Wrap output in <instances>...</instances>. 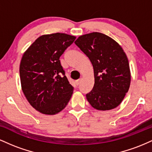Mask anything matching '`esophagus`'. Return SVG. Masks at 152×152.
<instances>
[{
	"mask_svg": "<svg viewBox=\"0 0 152 152\" xmlns=\"http://www.w3.org/2000/svg\"><path fill=\"white\" fill-rule=\"evenodd\" d=\"M81 78H79V79L77 80V81H76V84L78 86V85L80 83V82H81Z\"/></svg>",
	"mask_w": 152,
	"mask_h": 152,
	"instance_id": "34e87169",
	"label": "esophagus"
}]
</instances>
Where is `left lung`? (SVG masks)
Masks as SVG:
<instances>
[{"mask_svg":"<svg viewBox=\"0 0 152 152\" xmlns=\"http://www.w3.org/2000/svg\"><path fill=\"white\" fill-rule=\"evenodd\" d=\"M75 43L94 68V85L86 94L87 101L99 111L117 107L131 83L129 64L123 48L113 38L98 32L80 36Z\"/></svg>","mask_w":152,"mask_h":152,"instance_id":"left-lung-1","label":"left lung"}]
</instances>
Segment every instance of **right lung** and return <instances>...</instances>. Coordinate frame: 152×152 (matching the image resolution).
<instances>
[{"mask_svg": "<svg viewBox=\"0 0 152 152\" xmlns=\"http://www.w3.org/2000/svg\"><path fill=\"white\" fill-rule=\"evenodd\" d=\"M75 39L76 36L61 33L43 35L23 55L19 70L22 91L40 113L58 114L70 100L74 88L59 58Z\"/></svg>", "mask_w": 152, "mask_h": 152, "instance_id": "1", "label": "right lung"}]
</instances>
